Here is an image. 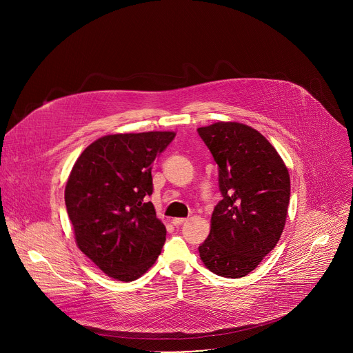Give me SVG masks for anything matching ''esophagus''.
Listing matches in <instances>:
<instances>
[{
	"label": "esophagus",
	"mask_w": 353,
	"mask_h": 353,
	"mask_svg": "<svg viewBox=\"0 0 353 353\" xmlns=\"http://www.w3.org/2000/svg\"><path fill=\"white\" fill-rule=\"evenodd\" d=\"M185 222H187L185 218H174V219L172 221V223H173L174 226H181V225L185 223Z\"/></svg>",
	"instance_id": "obj_1"
}]
</instances>
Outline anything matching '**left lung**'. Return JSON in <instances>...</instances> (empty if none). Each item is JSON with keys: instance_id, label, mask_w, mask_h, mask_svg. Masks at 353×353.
I'll use <instances>...</instances> for the list:
<instances>
[{"instance_id": "left-lung-1", "label": "left lung", "mask_w": 353, "mask_h": 353, "mask_svg": "<svg viewBox=\"0 0 353 353\" xmlns=\"http://www.w3.org/2000/svg\"><path fill=\"white\" fill-rule=\"evenodd\" d=\"M219 166L222 199L211 216L201 261L216 275L243 278L276 245L288 216L290 177L271 142L236 121L198 128Z\"/></svg>"}]
</instances>
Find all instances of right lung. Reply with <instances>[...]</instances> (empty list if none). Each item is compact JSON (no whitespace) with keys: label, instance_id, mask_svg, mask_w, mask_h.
Listing matches in <instances>:
<instances>
[{"label":"right lung","instance_id":"1","mask_svg":"<svg viewBox=\"0 0 353 353\" xmlns=\"http://www.w3.org/2000/svg\"><path fill=\"white\" fill-rule=\"evenodd\" d=\"M173 131L112 134L92 142L72 166L65 205L82 253L108 276L131 282L158 260L166 228L148 196L154 161Z\"/></svg>","mask_w":353,"mask_h":353}]
</instances>
